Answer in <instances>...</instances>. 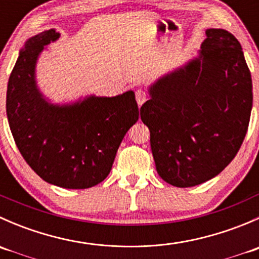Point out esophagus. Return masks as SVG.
Listing matches in <instances>:
<instances>
[{"label":"esophagus","mask_w":259,"mask_h":259,"mask_svg":"<svg viewBox=\"0 0 259 259\" xmlns=\"http://www.w3.org/2000/svg\"><path fill=\"white\" fill-rule=\"evenodd\" d=\"M135 98H137L138 105L140 106L146 101V99H148V94H146L144 90H142V89H139V90L135 91Z\"/></svg>","instance_id":"1"}]
</instances>
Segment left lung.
I'll return each instance as SVG.
<instances>
[{"mask_svg":"<svg viewBox=\"0 0 259 259\" xmlns=\"http://www.w3.org/2000/svg\"><path fill=\"white\" fill-rule=\"evenodd\" d=\"M195 59L149 88L140 117L160 178L178 188L218 176L238 153L249 124L252 77L239 41L208 28Z\"/></svg>","mask_w":259,"mask_h":259,"instance_id":"obj_1","label":"left lung"}]
</instances>
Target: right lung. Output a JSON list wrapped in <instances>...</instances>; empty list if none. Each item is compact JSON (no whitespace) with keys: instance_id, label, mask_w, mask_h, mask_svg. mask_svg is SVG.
I'll return each mask as SVG.
<instances>
[{"instance_id":"right-lung-1","label":"right lung","mask_w":259,"mask_h":259,"mask_svg":"<svg viewBox=\"0 0 259 259\" xmlns=\"http://www.w3.org/2000/svg\"><path fill=\"white\" fill-rule=\"evenodd\" d=\"M59 37L51 28L26 41L7 85V119L21 155L40 178L66 189H86L109 176L139 109L132 90L64 105L46 100L36 83V62Z\"/></svg>"}]
</instances>
